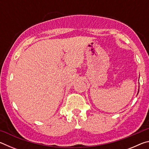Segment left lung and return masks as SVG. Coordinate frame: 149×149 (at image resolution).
Here are the masks:
<instances>
[{
  "mask_svg": "<svg viewBox=\"0 0 149 149\" xmlns=\"http://www.w3.org/2000/svg\"><path fill=\"white\" fill-rule=\"evenodd\" d=\"M139 90H138V93H139ZM137 94H138V93H137Z\"/></svg>",
  "mask_w": 149,
  "mask_h": 149,
  "instance_id": "8db88e82",
  "label": "left lung"
}]
</instances>
